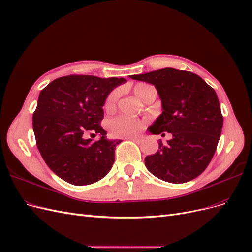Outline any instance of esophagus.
Segmentation results:
<instances>
[{"instance_id":"1","label":"esophagus","mask_w":252,"mask_h":252,"mask_svg":"<svg viewBox=\"0 0 252 252\" xmlns=\"http://www.w3.org/2000/svg\"><path fill=\"white\" fill-rule=\"evenodd\" d=\"M126 140H130V141H133L138 144L142 142V139H140V138H126Z\"/></svg>"}]
</instances>
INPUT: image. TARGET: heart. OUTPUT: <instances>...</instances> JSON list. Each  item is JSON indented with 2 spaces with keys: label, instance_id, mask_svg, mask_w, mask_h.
Instances as JSON below:
<instances>
[{
  "label": "heart",
  "instance_id": "obj_1",
  "mask_svg": "<svg viewBox=\"0 0 252 252\" xmlns=\"http://www.w3.org/2000/svg\"><path fill=\"white\" fill-rule=\"evenodd\" d=\"M148 87H150V85H148V84L139 83L133 87V93L140 98V100H142L145 90H146ZM119 94H120L119 90H113L108 94V96L106 97V101H105L106 110H111L114 108V106H116L118 101ZM144 124L145 122L141 120L120 116L108 122V129L111 135L116 136V138H131V136L136 135L141 131Z\"/></svg>",
  "mask_w": 252,
  "mask_h": 252
}]
</instances>
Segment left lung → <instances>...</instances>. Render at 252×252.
<instances>
[{"instance_id":"obj_1","label":"left lung","mask_w":252,"mask_h":252,"mask_svg":"<svg viewBox=\"0 0 252 252\" xmlns=\"http://www.w3.org/2000/svg\"><path fill=\"white\" fill-rule=\"evenodd\" d=\"M131 79L155 85L162 100L163 112L148 130L172 139L145 158L155 177L181 184L195 179L207 168L222 132L223 116L215 89L199 75L186 70L164 68Z\"/></svg>"}]
</instances>
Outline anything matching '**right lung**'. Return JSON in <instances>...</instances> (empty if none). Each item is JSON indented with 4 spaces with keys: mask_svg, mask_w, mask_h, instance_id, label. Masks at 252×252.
Masks as SVG:
<instances>
[{
    "mask_svg": "<svg viewBox=\"0 0 252 252\" xmlns=\"http://www.w3.org/2000/svg\"><path fill=\"white\" fill-rule=\"evenodd\" d=\"M124 82L70 74L42 89L32 117L36 146L49 168L67 183L89 185L110 171L122 141L106 140L102 107L110 91ZM94 134L101 139L88 138Z\"/></svg>",
    "mask_w": 252,
    "mask_h": 252,
    "instance_id": "1",
    "label": "right lung"
}]
</instances>
